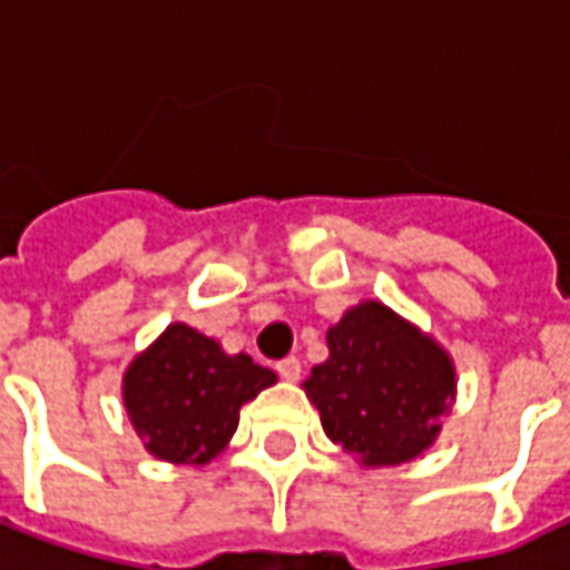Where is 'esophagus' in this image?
Segmentation results:
<instances>
[{
    "label": "esophagus",
    "instance_id": "obj_1",
    "mask_svg": "<svg viewBox=\"0 0 570 570\" xmlns=\"http://www.w3.org/2000/svg\"><path fill=\"white\" fill-rule=\"evenodd\" d=\"M276 372L285 377V381H299V372H303V365H299L297 356H285L276 363Z\"/></svg>",
    "mask_w": 570,
    "mask_h": 570
}]
</instances>
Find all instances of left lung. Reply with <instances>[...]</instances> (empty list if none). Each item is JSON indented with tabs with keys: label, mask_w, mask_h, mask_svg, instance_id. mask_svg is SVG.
Here are the masks:
<instances>
[{
	"label": "left lung",
	"mask_w": 570,
	"mask_h": 570,
	"mask_svg": "<svg viewBox=\"0 0 570 570\" xmlns=\"http://www.w3.org/2000/svg\"><path fill=\"white\" fill-rule=\"evenodd\" d=\"M330 360L306 395L326 436L365 466L404 464L434 443L454 399L452 360L383 303L351 308L326 333Z\"/></svg>",
	"instance_id": "obj_1"
}]
</instances>
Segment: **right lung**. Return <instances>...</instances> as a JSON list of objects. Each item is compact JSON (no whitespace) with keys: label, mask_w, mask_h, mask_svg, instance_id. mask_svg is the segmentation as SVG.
I'll use <instances>...</instances> for the list:
<instances>
[{"label":"right lung","mask_w":570,"mask_h":570,"mask_svg":"<svg viewBox=\"0 0 570 570\" xmlns=\"http://www.w3.org/2000/svg\"><path fill=\"white\" fill-rule=\"evenodd\" d=\"M276 374L228 356L214 338L171 324L125 374L127 416L145 449L171 464H207L235 434L240 407Z\"/></svg>","instance_id":"add662e5"}]
</instances>
